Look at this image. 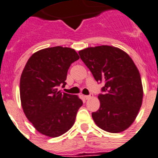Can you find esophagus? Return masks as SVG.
<instances>
[{"instance_id": "1", "label": "esophagus", "mask_w": 158, "mask_h": 158, "mask_svg": "<svg viewBox=\"0 0 158 158\" xmlns=\"http://www.w3.org/2000/svg\"><path fill=\"white\" fill-rule=\"evenodd\" d=\"M84 98H85V99H86V100H88V99H90L91 98H92V95H85V96H84Z\"/></svg>"}]
</instances>
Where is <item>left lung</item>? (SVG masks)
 <instances>
[{
	"mask_svg": "<svg viewBox=\"0 0 158 158\" xmlns=\"http://www.w3.org/2000/svg\"><path fill=\"white\" fill-rule=\"evenodd\" d=\"M97 82H103L100 107L92 114L97 126L111 133L124 131L134 122L142 106L143 91L139 72L124 51L102 45L79 51Z\"/></svg>",
	"mask_w": 158,
	"mask_h": 158,
	"instance_id": "8db88e82",
	"label": "left lung"
}]
</instances>
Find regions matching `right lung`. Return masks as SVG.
Here are the masks:
<instances>
[{
    "label": "right lung",
    "mask_w": 158,
    "mask_h": 158,
    "mask_svg": "<svg viewBox=\"0 0 158 158\" xmlns=\"http://www.w3.org/2000/svg\"><path fill=\"white\" fill-rule=\"evenodd\" d=\"M79 59L74 49L61 46L41 49L31 56L20 78V99L27 119L39 132L58 137L73 126L83 102L77 95L61 92L67 71Z\"/></svg>",
    "instance_id": "1"
}]
</instances>
